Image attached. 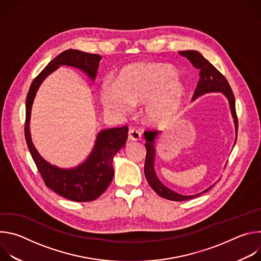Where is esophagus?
Listing matches in <instances>:
<instances>
[{"instance_id":"esophagus-1","label":"esophagus","mask_w":261,"mask_h":261,"mask_svg":"<svg viewBox=\"0 0 261 261\" xmlns=\"http://www.w3.org/2000/svg\"><path fill=\"white\" fill-rule=\"evenodd\" d=\"M128 138L130 140H140L141 139V132L137 129L131 128L128 132Z\"/></svg>"}]
</instances>
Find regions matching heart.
Returning a JSON list of instances; mask_svg holds the SVG:
<instances>
[{
    "instance_id": "1",
    "label": "heart",
    "mask_w": 261,
    "mask_h": 261,
    "mask_svg": "<svg viewBox=\"0 0 261 261\" xmlns=\"http://www.w3.org/2000/svg\"><path fill=\"white\" fill-rule=\"evenodd\" d=\"M100 97L105 109L122 117L132 114L136 103H144L146 120L162 126L179 113L185 87L168 65L136 64L124 68L117 80L106 77Z\"/></svg>"
}]
</instances>
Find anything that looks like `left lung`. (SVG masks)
Listing matches in <instances>:
<instances>
[{
	"label": "left lung",
	"instance_id": "1",
	"mask_svg": "<svg viewBox=\"0 0 261 261\" xmlns=\"http://www.w3.org/2000/svg\"><path fill=\"white\" fill-rule=\"evenodd\" d=\"M178 54L185 58H187L191 64L200 70L199 72V82L197 84V87L195 89L193 99H196L197 97L212 92H221L225 95L229 102L231 115L233 117L234 125H236V132L238 136V117H237V111H236V99L234 95L232 93V90L227 82V80L224 77L223 74L217 70L200 53L196 50H184L178 51ZM159 134L158 131L150 130V131H144V137H145V148H146V156H145V162H144V174L146 177V180L148 185L151 186L152 189L161 197L173 200V201H184V200H189L191 198L197 197L201 195L204 192H207L211 188L205 189L203 192L198 193L196 195H181L178 194L166 186H164L159 178L157 177V174L155 172L154 168V160H155V139L157 135Z\"/></svg>",
	"mask_w": 261,
	"mask_h": 261
}]
</instances>
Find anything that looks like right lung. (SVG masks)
Listing matches in <instances>:
<instances>
[{"label":"right lung","mask_w":261,"mask_h":261,"mask_svg":"<svg viewBox=\"0 0 261 261\" xmlns=\"http://www.w3.org/2000/svg\"><path fill=\"white\" fill-rule=\"evenodd\" d=\"M101 56L76 49H68L60 54L39 73L29 90L25 100L24 136L32 158L38 168L45 185L57 194L69 200L87 202L97 199L107 188L114 177L113 159L126 144L128 127L105 129L98 133L93 151L88 159L77 167L64 169L45 161L34 146L30 133L31 109L37 90L51 72L61 65L81 69L94 81Z\"/></svg>","instance_id":"add662e5"}]
</instances>
